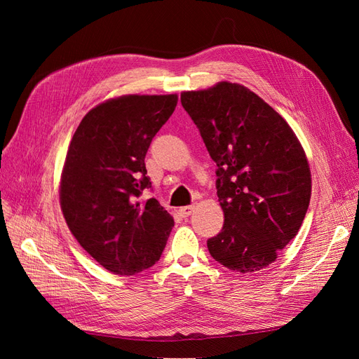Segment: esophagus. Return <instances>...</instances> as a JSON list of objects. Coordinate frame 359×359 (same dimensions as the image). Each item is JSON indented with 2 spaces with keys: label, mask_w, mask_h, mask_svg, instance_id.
<instances>
[{
  "label": "esophagus",
  "mask_w": 359,
  "mask_h": 359,
  "mask_svg": "<svg viewBox=\"0 0 359 359\" xmlns=\"http://www.w3.org/2000/svg\"><path fill=\"white\" fill-rule=\"evenodd\" d=\"M194 210L193 205H187V206H181V208L178 210V212L182 215V217H189Z\"/></svg>",
  "instance_id": "esophagus-1"
}]
</instances>
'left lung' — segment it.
I'll list each match as a JSON object with an SVG mask.
<instances>
[{
	"mask_svg": "<svg viewBox=\"0 0 359 359\" xmlns=\"http://www.w3.org/2000/svg\"><path fill=\"white\" fill-rule=\"evenodd\" d=\"M217 165L222 232L210 255L236 273L273 264L297 236L311 196L309 160L286 119L247 86L219 82L181 93Z\"/></svg>",
	"mask_w": 359,
	"mask_h": 359,
	"instance_id": "left-lung-1",
	"label": "left lung"
}]
</instances>
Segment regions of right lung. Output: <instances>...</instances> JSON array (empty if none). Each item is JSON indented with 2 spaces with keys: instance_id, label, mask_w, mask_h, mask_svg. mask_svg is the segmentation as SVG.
<instances>
[{
  "instance_id": "right-lung-1",
  "label": "right lung",
  "mask_w": 359,
  "mask_h": 359,
  "mask_svg": "<svg viewBox=\"0 0 359 359\" xmlns=\"http://www.w3.org/2000/svg\"><path fill=\"white\" fill-rule=\"evenodd\" d=\"M177 94H127L86 114L70 140L60 181V205L78 243L103 268L133 276L160 259L173 217L151 187L145 156L175 111Z\"/></svg>"
}]
</instances>
